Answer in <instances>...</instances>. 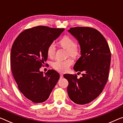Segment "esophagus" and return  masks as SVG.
Returning <instances> with one entry per match:
<instances>
[{
	"instance_id": "1",
	"label": "esophagus",
	"mask_w": 123,
	"mask_h": 123,
	"mask_svg": "<svg viewBox=\"0 0 123 123\" xmlns=\"http://www.w3.org/2000/svg\"><path fill=\"white\" fill-rule=\"evenodd\" d=\"M63 77V74L62 73H60V78H62Z\"/></svg>"
}]
</instances>
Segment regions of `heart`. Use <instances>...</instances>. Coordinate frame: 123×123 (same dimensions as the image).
I'll return each instance as SVG.
<instances>
[{"label":"heart","mask_w":123,"mask_h":123,"mask_svg":"<svg viewBox=\"0 0 123 123\" xmlns=\"http://www.w3.org/2000/svg\"><path fill=\"white\" fill-rule=\"evenodd\" d=\"M61 47L67 50L69 55L73 57H75L79 52V48L75 45V42L73 39L69 36H65L59 42ZM56 51V46L54 43L50 44L48 48V55L50 57H54ZM73 61L71 59L65 60H56L52 63V66L55 69L61 72H65L68 70Z\"/></svg>","instance_id":"obj_1"}]
</instances>
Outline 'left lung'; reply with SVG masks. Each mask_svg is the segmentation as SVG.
I'll list each match as a JSON object with an SVG mask.
<instances>
[{"label":"left lung","instance_id":"1","mask_svg":"<svg viewBox=\"0 0 123 123\" xmlns=\"http://www.w3.org/2000/svg\"><path fill=\"white\" fill-rule=\"evenodd\" d=\"M78 42L80 55L74 66L77 75L66 74L68 81L67 92L75 104H89L97 98L104 89L108 78L111 54L106 39L98 31L90 27H77L68 30Z\"/></svg>","mask_w":123,"mask_h":123}]
</instances>
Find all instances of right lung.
Wrapping results in <instances>:
<instances>
[{"instance_id":"1","label":"right lung","mask_w":123,"mask_h":123,"mask_svg":"<svg viewBox=\"0 0 123 123\" xmlns=\"http://www.w3.org/2000/svg\"><path fill=\"white\" fill-rule=\"evenodd\" d=\"M65 29L37 26L19 34L11 51V71L19 91L32 102L45 101L60 78L58 72L40 68L48 59V48Z\"/></svg>"}]
</instances>
